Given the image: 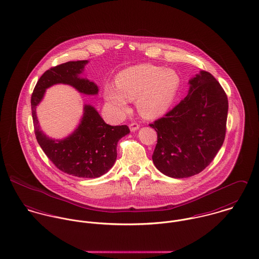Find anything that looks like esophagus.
Instances as JSON below:
<instances>
[{
  "label": "esophagus",
  "instance_id": "esophagus-1",
  "mask_svg": "<svg viewBox=\"0 0 259 259\" xmlns=\"http://www.w3.org/2000/svg\"><path fill=\"white\" fill-rule=\"evenodd\" d=\"M139 128H140V124H138V123H136V122H133V123L130 124V130H131V132H133V133L137 132Z\"/></svg>",
  "mask_w": 259,
  "mask_h": 259
}]
</instances>
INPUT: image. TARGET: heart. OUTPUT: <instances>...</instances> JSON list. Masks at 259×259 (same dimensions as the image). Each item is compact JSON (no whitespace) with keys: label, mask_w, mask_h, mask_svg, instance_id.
<instances>
[{"label":"heart","mask_w":259,"mask_h":259,"mask_svg":"<svg viewBox=\"0 0 259 259\" xmlns=\"http://www.w3.org/2000/svg\"><path fill=\"white\" fill-rule=\"evenodd\" d=\"M181 79L170 69L149 64L125 69L116 76V87L108 84L104 90L106 102L117 112H125L128 101L137 100V109L145 118L164 114L174 104Z\"/></svg>","instance_id":"1"}]
</instances>
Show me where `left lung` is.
Masks as SVG:
<instances>
[{"instance_id": "1", "label": "left lung", "mask_w": 259, "mask_h": 259, "mask_svg": "<svg viewBox=\"0 0 259 259\" xmlns=\"http://www.w3.org/2000/svg\"><path fill=\"white\" fill-rule=\"evenodd\" d=\"M188 84L185 99L150 124L157 133L152 161L174 179L202 171L222 148L226 131L228 101L215 77L200 71Z\"/></svg>"}]
</instances>
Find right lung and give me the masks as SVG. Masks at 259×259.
<instances>
[{"label":"right lung","instance_id":"right-lung-1","mask_svg":"<svg viewBox=\"0 0 259 259\" xmlns=\"http://www.w3.org/2000/svg\"><path fill=\"white\" fill-rule=\"evenodd\" d=\"M89 61L68 62L45 72L37 80L31 99L35 134L39 147L63 172L81 179H97L107 174L116 159L118 141L130 134L127 125H110L92 105L84 104L82 116L72 134L56 140L39 127L36 109L46 90L54 84H69L78 93L95 96L99 87L80 76Z\"/></svg>","mask_w":259,"mask_h":259}]
</instances>
